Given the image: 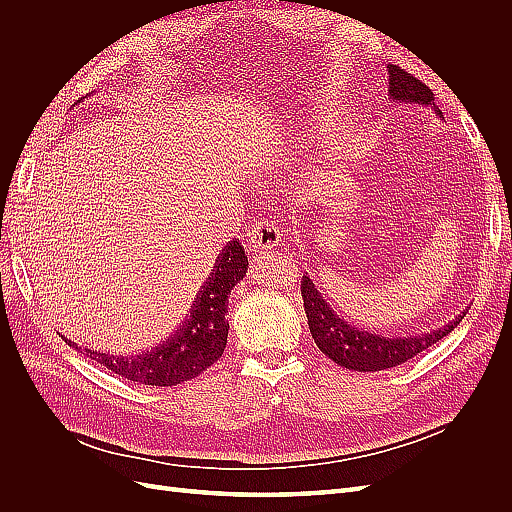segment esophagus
<instances>
[{
  "mask_svg": "<svg viewBox=\"0 0 512 512\" xmlns=\"http://www.w3.org/2000/svg\"><path fill=\"white\" fill-rule=\"evenodd\" d=\"M282 235H280V228L273 220H258L250 226L247 230V245L252 247V250H273V247L280 243Z\"/></svg>",
  "mask_w": 512,
  "mask_h": 512,
  "instance_id": "34e87169",
  "label": "esophagus"
}]
</instances>
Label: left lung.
<instances>
[{"label":"left lung","mask_w":512,"mask_h":512,"mask_svg":"<svg viewBox=\"0 0 512 512\" xmlns=\"http://www.w3.org/2000/svg\"><path fill=\"white\" fill-rule=\"evenodd\" d=\"M389 94L393 102L433 106V111L442 117L440 108L433 104V91L423 81H418L416 76L393 64L389 66ZM301 297L316 346L337 365L354 371H380L406 363L429 346L438 344L466 316V312H463L453 322H448L446 327L425 335L384 337L356 329L354 324L339 318L307 275H303L301 282Z\"/></svg>","instance_id":"1"}]
</instances>
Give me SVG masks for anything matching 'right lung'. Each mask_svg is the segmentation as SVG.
<instances>
[{
    "mask_svg": "<svg viewBox=\"0 0 512 512\" xmlns=\"http://www.w3.org/2000/svg\"><path fill=\"white\" fill-rule=\"evenodd\" d=\"M247 271V256L237 239L226 243L203 288L192 303V312L168 342L145 354L115 356L85 348L91 361H98L121 378L149 386H177L203 374L220 359L228 339V294ZM68 342V339H66ZM74 346V342H68Z\"/></svg>",
    "mask_w": 512,
    "mask_h": 512,
    "instance_id": "add662e5",
    "label": "right lung"
}]
</instances>
